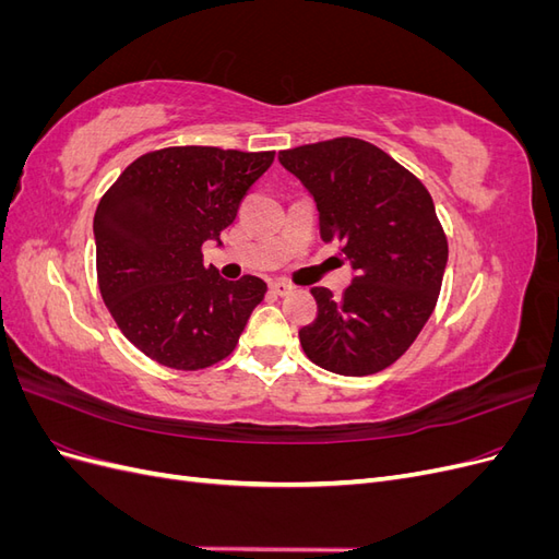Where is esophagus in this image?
<instances>
[{
	"instance_id": "obj_1",
	"label": "esophagus",
	"mask_w": 559,
	"mask_h": 559,
	"mask_svg": "<svg viewBox=\"0 0 559 559\" xmlns=\"http://www.w3.org/2000/svg\"><path fill=\"white\" fill-rule=\"evenodd\" d=\"M270 289H273L277 296H286V294H292V292H294V286H292L289 282L273 280V282H270Z\"/></svg>"
}]
</instances>
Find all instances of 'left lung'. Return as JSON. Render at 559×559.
Returning a JSON list of instances; mask_svg holds the SVG:
<instances>
[{"label": "left lung", "mask_w": 559, "mask_h": 559, "mask_svg": "<svg viewBox=\"0 0 559 559\" xmlns=\"http://www.w3.org/2000/svg\"><path fill=\"white\" fill-rule=\"evenodd\" d=\"M310 191L324 242H341L354 280L335 298L314 286L317 319L298 331L308 359L337 376H373L408 349L431 317L448 265L433 200L376 144L335 138L280 151Z\"/></svg>", "instance_id": "8db88e82"}]
</instances>
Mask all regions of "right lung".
I'll return each instance as SVG.
<instances>
[{"label": "right lung", "instance_id": "right-lung-1", "mask_svg": "<svg viewBox=\"0 0 559 559\" xmlns=\"http://www.w3.org/2000/svg\"><path fill=\"white\" fill-rule=\"evenodd\" d=\"M275 151L167 146L130 163L103 195L93 233L97 284L128 341L167 368L226 359L267 284L228 282L202 263Z\"/></svg>", "mask_w": 559, "mask_h": 559}]
</instances>
